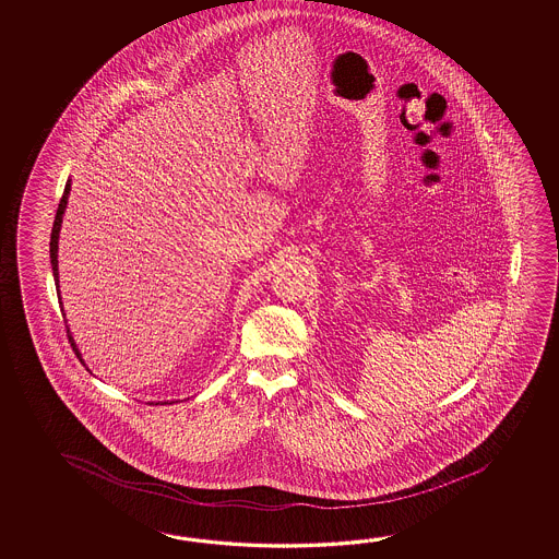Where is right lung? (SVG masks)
<instances>
[{
  "instance_id": "right-lung-1",
  "label": "right lung",
  "mask_w": 559,
  "mask_h": 559,
  "mask_svg": "<svg viewBox=\"0 0 559 559\" xmlns=\"http://www.w3.org/2000/svg\"><path fill=\"white\" fill-rule=\"evenodd\" d=\"M70 190H72V183H70V179H68L66 190H63V195H61L60 205H58V214H56V222H53V229H51V239H49V260H51V270H53V280H56V287H58V292H60V277H58V275H60L58 274V239H60L61 219H63V212H66V207H68V195H70ZM68 337H70V342H72L75 356L80 357V361L84 364L82 354H80L78 345L73 342L70 330H68ZM164 404H166V402H164Z\"/></svg>"
}]
</instances>
